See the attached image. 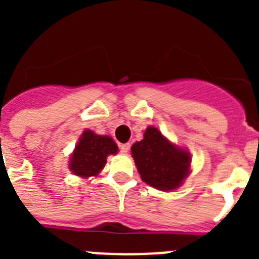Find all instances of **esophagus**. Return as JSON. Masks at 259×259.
<instances>
[{
    "label": "esophagus",
    "instance_id": "1",
    "mask_svg": "<svg viewBox=\"0 0 259 259\" xmlns=\"http://www.w3.org/2000/svg\"><path fill=\"white\" fill-rule=\"evenodd\" d=\"M119 149H120V153L125 154V153L130 150V144H120V145H119Z\"/></svg>",
    "mask_w": 259,
    "mask_h": 259
}]
</instances>
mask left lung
I'll list each match as a JSON object with an SVG mask.
<instances>
[{"instance_id": "8db88e82", "label": "left lung", "mask_w": 259, "mask_h": 259, "mask_svg": "<svg viewBox=\"0 0 259 259\" xmlns=\"http://www.w3.org/2000/svg\"><path fill=\"white\" fill-rule=\"evenodd\" d=\"M141 179L159 191L179 188L189 174L191 155L168 141L159 130L148 127L144 139L131 148Z\"/></svg>"}]
</instances>
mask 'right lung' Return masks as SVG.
Returning <instances> with one entry per match:
<instances>
[{
  "label": "right lung",
  "mask_w": 259,
  "mask_h": 259,
  "mask_svg": "<svg viewBox=\"0 0 259 259\" xmlns=\"http://www.w3.org/2000/svg\"><path fill=\"white\" fill-rule=\"evenodd\" d=\"M118 146L109 136H100L85 130L71 155L70 170L77 176L89 178L101 172L109 154H116Z\"/></svg>",
  "instance_id": "obj_1"
}]
</instances>
